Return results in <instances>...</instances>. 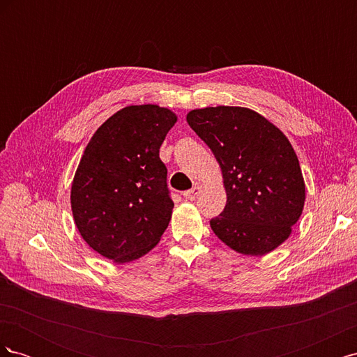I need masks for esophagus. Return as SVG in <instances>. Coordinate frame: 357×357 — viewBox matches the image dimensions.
Wrapping results in <instances>:
<instances>
[{"mask_svg": "<svg viewBox=\"0 0 357 357\" xmlns=\"http://www.w3.org/2000/svg\"><path fill=\"white\" fill-rule=\"evenodd\" d=\"M201 189H202V186L195 185L190 190H186L185 193H183V195H185V198H186L188 201H193V199L198 198V195L201 193Z\"/></svg>", "mask_w": 357, "mask_h": 357, "instance_id": "esophagus-1", "label": "esophagus"}]
</instances>
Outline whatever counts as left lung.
Listing matches in <instances>:
<instances>
[{"mask_svg": "<svg viewBox=\"0 0 357 357\" xmlns=\"http://www.w3.org/2000/svg\"><path fill=\"white\" fill-rule=\"evenodd\" d=\"M189 126L219 162L225 210L213 232L236 253L265 256L282 245L304 210L305 181L287 137L247 107L190 110Z\"/></svg>", "mask_w": 357, "mask_h": 357, "instance_id": "obj_1", "label": "left lung"}]
</instances>
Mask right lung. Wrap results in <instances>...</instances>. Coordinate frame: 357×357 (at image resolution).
Masks as SVG:
<instances>
[{"label":"right lung","mask_w":357,"mask_h":357,"mask_svg":"<svg viewBox=\"0 0 357 357\" xmlns=\"http://www.w3.org/2000/svg\"><path fill=\"white\" fill-rule=\"evenodd\" d=\"M176 122L167 107L128 105L84 149L71 185L73 219L86 244L114 264L147 255L168 228L174 202L159 149Z\"/></svg>","instance_id":"1"}]
</instances>
